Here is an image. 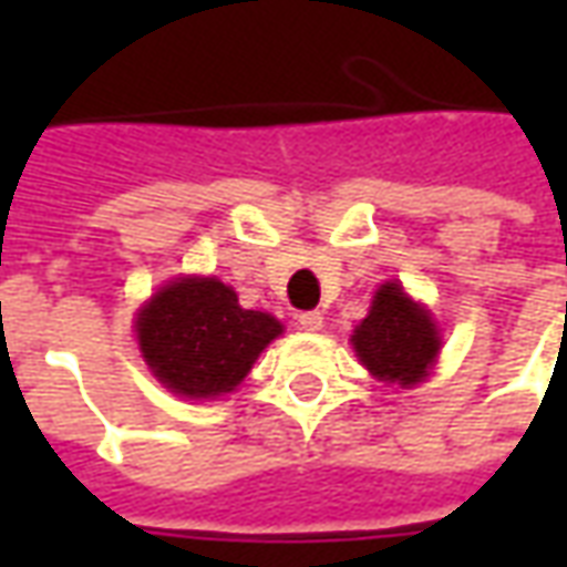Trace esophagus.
Listing matches in <instances>:
<instances>
[{"label":"esophagus","mask_w":567,"mask_h":567,"mask_svg":"<svg viewBox=\"0 0 567 567\" xmlns=\"http://www.w3.org/2000/svg\"><path fill=\"white\" fill-rule=\"evenodd\" d=\"M297 324H300V331L316 333L324 328V319H321V312H300V316H297Z\"/></svg>","instance_id":"34e87169"}]
</instances>
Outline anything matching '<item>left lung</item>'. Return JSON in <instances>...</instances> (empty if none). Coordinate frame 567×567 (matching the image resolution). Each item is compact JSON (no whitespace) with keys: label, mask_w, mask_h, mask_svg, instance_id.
<instances>
[{"label":"left lung","mask_w":567,"mask_h":567,"mask_svg":"<svg viewBox=\"0 0 567 567\" xmlns=\"http://www.w3.org/2000/svg\"><path fill=\"white\" fill-rule=\"evenodd\" d=\"M352 349L380 382L413 389L437 361L440 333L422 303L398 282H385L373 295L368 319L352 333Z\"/></svg>","instance_id":"left-lung-1"}]
</instances>
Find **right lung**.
<instances>
[{
    "label": "right lung",
    "instance_id": "obj_1",
    "mask_svg": "<svg viewBox=\"0 0 567 567\" xmlns=\"http://www.w3.org/2000/svg\"><path fill=\"white\" fill-rule=\"evenodd\" d=\"M279 333L282 321L239 307L234 288L215 276L163 285L136 316V340L151 373L194 401L234 392Z\"/></svg>",
    "mask_w": 567,
    "mask_h": 567
}]
</instances>
